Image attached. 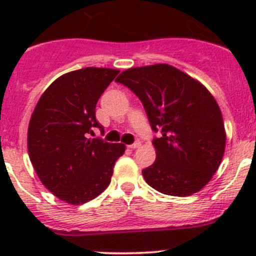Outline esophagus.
Masks as SVG:
<instances>
[{
	"label": "esophagus",
	"mask_w": 256,
	"mask_h": 256,
	"mask_svg": "<svg viewBox=\"0 0 256 256\" xmlns=\"http://www.w3.org/2000/svg\"><path fill=\"white\" fill-rule=\"evenodd\" d=\"M140 146H141V141L140 140H136L134 144H128V147H130V148H138V147H140Z\"/></svg>",
	"instance_id": "34e87169"
}]
</instances>
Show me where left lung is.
Wrapping results in <instances>:
<instances>
[{
    "instance_id": "1",
    "label": "left lung",
    "mask_w": 256,
    "mask_h": 256,
    "mask_svg": "<svg viewBox=\"0 0 256 256\" xmlns=\"http://www.w3.org/2000/svg\"><path fill=\"white\" fill-rule=\"evenodd\" d=\"M115 82L141 100L152 130L158 132L152 141L156 160L142 170L148 186L177 197L202 190L226 150L223 116L213 95L168 64L126 69Z\"/></svg>"
}]
</instances>
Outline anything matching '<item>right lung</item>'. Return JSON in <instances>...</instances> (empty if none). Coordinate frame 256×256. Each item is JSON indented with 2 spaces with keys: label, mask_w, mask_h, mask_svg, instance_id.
<instances>
[{
  "label": "right lung",
  "mask_w": 256,
  "mask_h": 256,
  "mask_svg": "<svg viewBox=\"0 0 256 256\" xmlns=\"http://www.w3.org/2000/svg\"><path fill=\"white\" fill-rule=\"evenodd\" d=\"M118 69L82 68L54 80L43 92L28 126V154L40 182L69 204L94 200L110 184L125 144L88 138L104 128L95 118L99 98Z\"/></svg>",
  "instance_id": "1"
}]
</instances>
